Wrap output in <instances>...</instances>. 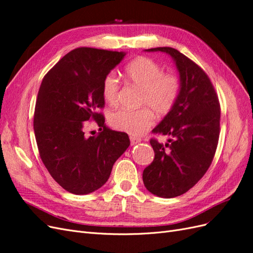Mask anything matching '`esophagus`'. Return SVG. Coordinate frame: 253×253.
<instances>
[{
	"label": "esophagus",
	"mask_w": 253,
	"mask_h": 253,
	"mask_svg": "<svg viewBox=\"0 0 253 253\" xmlns=\"http://www.w3.org/2000/svg\"><path fill=\"white\" fill-rule=\"evenodd\" d=\"M129 140H131V144H132V145H134V144L139 143V142L141 141V138H139V137L131 136V137H129Z\"/></svg>",
	"instance_id": "esophagus-1"
}]
</instances>
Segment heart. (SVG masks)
Listing matches in <instances>:
<instances>
[{"mask_svg":"<svg viewBox=\"0 0 253 253\" xmlns=\"http://www.w3.org/2000/svg\"><path fill=\"white\" fill-rule=\"evenodd\" d=\"M126 79L132 85L141 89L139 105L135 111L119 110L110 116V124L119 131L133 136L142 135L154 124V115H166L175 105L179 95L180 83L174 75L164 74L163 68L152 59L140 57L127 64ZM119 83L114 73L105 76L102 83V96L108 103H114Z\"/></svg>","mask_w":253,"mask_h":253,"instance_id":"b5f03b06","label":"heart"}]
</instances>
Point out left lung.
Wrapping results in <instances>:
<instances>
[{
  "label": "left lung",
  "instance_id": "left-lung-1",
  "mask_svg": "<svg viewBox=\"0 0 253 253\" xmlns=\"http://www.w3.org/2000/svg\"><path fill=\"white\" fill-rule=\"evenodd\" d=\"M144 51L168 53L179 74L177 101L152 131L170 138L165 144L151 139L155 157L142 173L152 194L172 198L186 193L209 169L219 137V102L208 76L183 53L172 47Z\"/></svg>",
  "mask_w": 253,
  "mask_h": 253
}]
</instances>
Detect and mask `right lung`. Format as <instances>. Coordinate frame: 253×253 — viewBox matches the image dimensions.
<instances>
[{
    "label": "right lung",
    "instance_id": "obj_1",
    "mask_svg": "<svg viewBox=\"0 0 253 253\" xmlns=\"http://www.w3.org/2000/svg\"><path fill=\"white\" fill-rule=\"evenodd\" d=\"M126 52L80 47L45 75L38 93L34 131L40 157L51 177L68 192L84 195L108 181L115 162L129 145L126 133L106 127L102 83ZM89 119L104 129L86 137Z\"/></svg>",
    "mask_w": 253,
    "mask_h": 253
}]
</instances>
